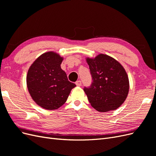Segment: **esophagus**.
Masks as SVG:
<instances>
[{"label":"esophagus","instance_id":"esophagus-1","mask_svg":"<svg viewBox=\"0 0 156 156\" xmlns=\"http://www.w3.org/2000/svg\"><path fill=\"white\" fill-rule=\"evenodd\" d=\"M75 84H76V85L77 86V87H80L82 84V83H81V81H80V80H79V81H76V83H75Z\"/></svg>","mask_w":156,"mask_h":156}]
</instances>
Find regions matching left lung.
Returning a JSON list of instances; mask_svg holds the SVG:
<instances>
[{
  "label": "left lung",
  "instance_id": "1",
  "mask_svg": "<svg viewBox=\"0 0 156 156\" xmlns=\"http://www.w3.org/2000/svg\"><path fill=\"white\" fill-rule=\"evenodd\" d=\"M92 76L90 86L83 88L92 107L98 111L115 110L124 103L129 80L122 66L111 56L100 54L87 58Z\"/></svg>",
  "mask_w": 156,
  "mask_h": 156
}]
</instances>
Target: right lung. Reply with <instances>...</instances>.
I'll use <instances>...</instances> for the list:
<instances>
[{
    "instance_id": "right-lung-1",
    "label": "right lung",
    "mask_w": 156,
    "mask_h": 156,
    "mask_svg": "<svg viewBox=\"0 0 156 156\" xmlns=\"http://www.w3.org/2000/svg\"><path fill=\"white\" fill-rule=\"evenodd\" d=\"M62 58L53 52L39 56L28 71L27 88L34 101L48 110H55L64 104L75 84L68 81L61 69Z\"/></svg>"
}]
</instances>
